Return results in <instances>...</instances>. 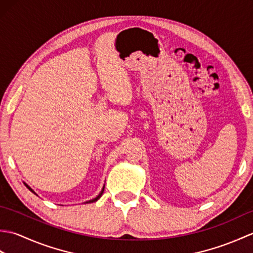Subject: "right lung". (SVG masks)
I'll return each instance as SVG.
<instances>
[{"label": "right lung", "instance_id": "right-lung-1", "mask_svg": "<svg viewBox=\"0 0 253 253\" xmlns=\"http://www.w3.org/2000/svg\"><path fill=\"white\" fill-rule=\"evenodd\" d=\"M25 185H26V184H25ZM26 186H27V185H26ZM27 187H28V189H29V190H31L32 192H34V190H32V189H31V188H30L29 186H27ZM103 191H104V188H103V189H102V191H101V192L99 193V196H98V197H95L94 199H92V200H89V201H87V202H85V203H91V202H95L96 200H98V199H100V197L102 196V193H103ZM34 193H35V192H34Z\"/></svg>", "mask_w": 253, "mask_h": 253}]
</instances>
